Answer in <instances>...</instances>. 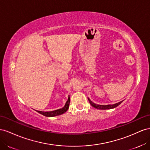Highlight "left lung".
Masks as SVG:
<instances>
[{
	"label": "left lung",
	"mask_w": 150,
	"mask_h": 150,
	"mask_svg": "<svg viewBox=\"0 0 150 150\" xmlns=\"http://www.w3.org/2000/svg\"><path fill=\"white\" fill-rule=\"evenodd\" d=\"M88 100L90 102V104H91V105L92 107H93V108H95L96 109H113V108H116L117 106H118L119 104H121L122 102H123L122 101H121L118 102V103H116V104H112V105H98V104H94L93 102H92L91 100H90L89 98H88Z\"/></svg>",
	"instance_id": "1"
}]
</instances>
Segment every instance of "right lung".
<instances>
[{
    "label": "right lung",
    "mask_w": 150,
    "mask_h": 150,
    "mask_svg": "<svg viewBox=\"0 0 150 150\" xmlns=\"http://www.w3.org/2000/svg\"><path fill=\"white\" fill-rule=\"evenodd\" d=\"M70 96H68V100L67 101L66 104L65 106L62 108V109H59L55 110L53 111H49V112H43V111H39L38 110L37 112H39L40 114L45 115L46 117H54V116H57V115H61L63 113H65L66 111L68 109V108H69V104H70Z\"/></svg>",
    "instance_id": "1"
}]
</instances>
